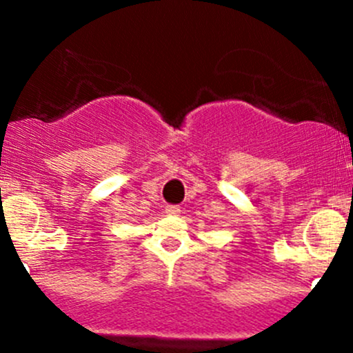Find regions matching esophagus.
I'll return each instance as SVG.
<instances>
[{"label": "esophagus", "instance_id": "obj_1", "mask_svg": "<svg viewBox=\"0 0 353 353\" xmlns=\"http://www.w3.org/2000/svg\"><path fill=\"white\" fill-rule=\"evenodd\" d=\"M179 212H181V210H179V206H177V205H167L165 206L167 215H177Z\"/></svg>", "mask_w": 353, "mask_h": 353}]
</instances>
